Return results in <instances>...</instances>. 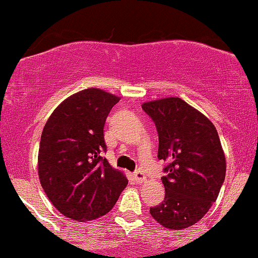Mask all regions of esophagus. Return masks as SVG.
Wrapping results in <instances>:
<instances>
[{
    "label": "esophagus",
    "mask_w": 258,
    "mask_h": 258,
    "mask_svg": "<svg viewBox=\"0 0 258 258\" xmlns=\"http://www.w3.org/2000/svg\"><path fill=\"white\" fill-rule=\"evenodd\" d=\"M133 178H135L136 183H143V182H146L147 177L141 170H137L135 173H133Z\"/></svg>",
    "instance_id": "1"
}]
</instances>
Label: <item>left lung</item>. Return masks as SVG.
I'll return each instance as SVG.
<instances>
[{"label":"left lung","instance_id":"8db88e82","mask_svg":"<svg viewBox=\"0 0 258 258\" xmlns=\"http://www.w3.org/2000/svg\"><path fill=\"white\" fill-rule=\"evenodd\" d=\"M159 135L158 158L167 161L164 201L150 207L162 227L184 229L199 222L217 199L226 178V158L214 123L184 100H152L142 105Z\"/></svg>","mask_w":258,"mask_h":258}]
</instances>
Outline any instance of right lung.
Returning <instances> with one entry per match:
<instances>
[{
	"label": "right lung",
	"mask_w": 258,
	"mask_h": 258,
	"mask_svg": "<svg viewBox=\"0 0 258 258\" xmlns=\"http://www.w3.org/2000/svg\"><path fill=\"white\" fill-rule=\"evenodd\" d=\"M119 97L87 88L61 102L47 120L38 149V177L61 215L75 221L104 216L128 180L110 166L104 125Z\"/></svg>",
	"instance_id": "add662e5"
}]
</instances>
